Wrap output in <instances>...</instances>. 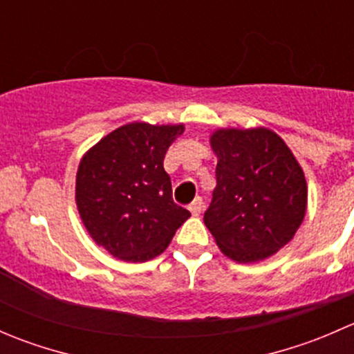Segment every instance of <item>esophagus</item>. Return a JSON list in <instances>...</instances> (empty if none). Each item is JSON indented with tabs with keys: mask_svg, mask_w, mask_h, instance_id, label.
I'll list each match as a JSON object with an SVG mask.
<instances>
[{
	"mask_svg": "<svg viewBox=\"0 0 354 354\" xmlns=\"http://www.w3.org/2000/svg\"><path fill=\"white\" fill-rule=\"evenodd\" d=\"M202 210H203V200H202V197H197L194 202H192L190 212L194 214V216H200V214H202Z\"/></svg>",
	"mask_w": 354,
	"mask_h": 354,
	"instance_id": "obj_1",
	"label": "esophagus"
}]
</instances>
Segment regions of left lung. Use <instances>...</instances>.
<instances>
[{
  "instance_id": "left-lung-1",
  "label": "left lung",
  "mask_w": 354,
  "mask_h": 354,
  "mask_svg": "<svg viewBox=\"0 0 354 354\" xmlns=\"http://www.w3.org/2000/svg\"><path fill=\"white\" fill-rule=\"evenodd\" d=\"M212 202L203 223L221 252L238 263L269 259L292 240L306 212L305 173L269 128H221Z\"/></svg>"
}]
</instances>
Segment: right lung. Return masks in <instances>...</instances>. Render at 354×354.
I'll return each mask as SVG.
<instances>
[{
  "label": "right lung",
  "mask_w": 354,
  "mask_h": 354,
  "mask_svg": "<svg viewBox=\"0 0 354 354\" xmlns=\"http://www.w3.org/2000/svg\"><path fill=\"white\" fill-rule=\"evenodd\" d=\"M183 124L128 123L88 149L77 171L75 200L99 246L127 262L160 255L190 212L173 202L164 156Z\"/></svg>",
  "instance_id": "1"
}]
</instances>
